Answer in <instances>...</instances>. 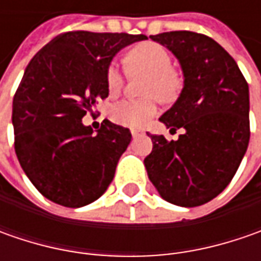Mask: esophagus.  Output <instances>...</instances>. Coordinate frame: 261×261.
I'll return each instance as SVG.
<instances>
[{"label":"esophagus","mask_w":261,"mask_h":261,"mask_svg":"<svg viewBox=\"0 0 261 261\" xmlns=\"http://www.w3.org/2000/svg\"><path fill=\"white\" fill-rule=\"evenodd\" d=\"M130 134L134 138H138V136L144 135V129H130Z\"/></svg>","instance_id":"1"}]
</instances>
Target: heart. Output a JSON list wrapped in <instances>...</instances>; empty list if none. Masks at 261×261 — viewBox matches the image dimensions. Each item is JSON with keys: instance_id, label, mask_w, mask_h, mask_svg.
<instances>
[{"instance_id": "heart-1", "label": "heart", "mask_w": 261, "mask_h": 261, "mask_svg": "<svg viewBox=\"0 0 261 261\" xmlns=\"http://www.w3.org/2000/svg\"><path fill=\"white\" fill-rule=\"evenodd\" d=\"M127 68L132 72H146L145 93L156 95L163 100L171 98L177 88V78L173 69L171 56L166 47L158 43H142L134 47L126 56ZM125 84V76L117 64H110L106 71V86L110 95H117ZM156 113L154 98L142 100H120L110 109V117L117 125L138 127L145 125Z\"/></svg>"}]
</instances>
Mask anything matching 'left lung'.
<instances>
[{
  "label": "left lung",
  "mask_w": 261,
  "mask_h": 261,
  "mask_svg": "<svg viewBox=\"0 0 261 261\" xmlns=\"http://www.w3.org/2000/svg\"><path fill=\"white\" fill-rule=\"evenodd\" d=\"M149 37L181 65L183 90L160 122L185 134L177 141L148 134L152 151L144 160L146 173L164 200L200 206L229 185L246 154L248 84L234 58L209 36L180 30Z\"/></svg>",
  "instance_id": "1"
}]
</instances>
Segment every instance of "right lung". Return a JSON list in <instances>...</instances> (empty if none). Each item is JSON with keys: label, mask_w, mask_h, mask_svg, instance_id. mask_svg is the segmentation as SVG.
<instances>
[{"label": "right lung", "mask_w": 261, "mask_h": 261, "mask_svg": "<svg viewBox=\"0 0 261 261\" xmlns=\"http://www.w3.org/2000/svg\"><path fill=\"white\" fill-rule=\"evenodd\" d=\"M145 39L66 32L29 62L13 100L14 149L25 175L46 199L81 207L112 183L132 135L107 119L93 134L83 117L109 95L106 71L116 54Z\"/></svg>", "instance_id": "obj_1"}]
</instances>
